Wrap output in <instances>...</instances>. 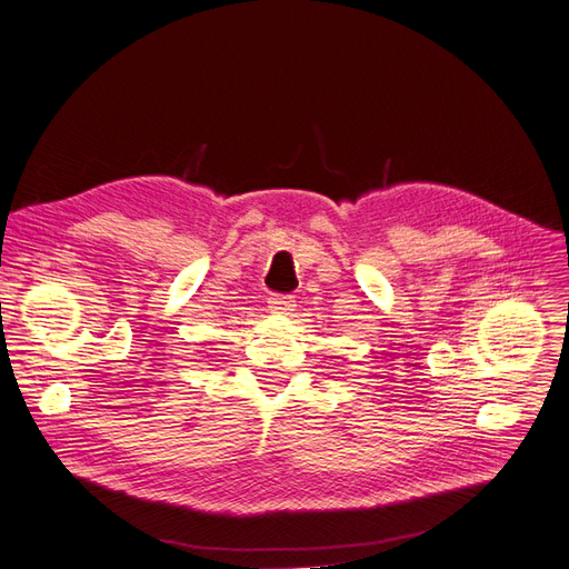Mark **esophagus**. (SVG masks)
<instances>
[{
    "label": "esophagus",
    "instance_id": "esophagus-1",
    "mask_svg": "<svg viewBox=\"0 0 569 569\" xmlns=\"http://www.w3.org/2000/svg\"><path fill=\"white\" fill-rule=\"evenodd\" d=\"M268 308L272 313H289V311H295V299L282 297V295H272L268 299Z\"/></svg>",
    "mask_w": 569,
    "mask_h": 569
}]
</instances>
